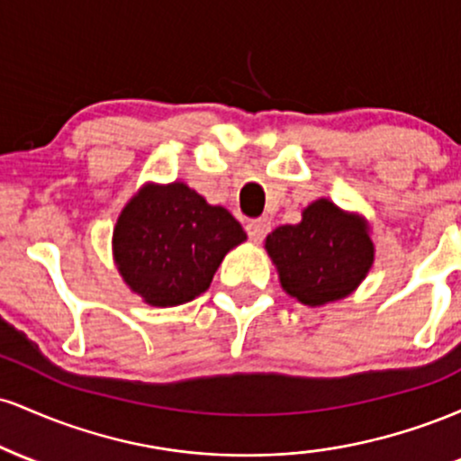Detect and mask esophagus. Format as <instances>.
<instances>
[{"label": "esophagus", "instance_id": "obj_1", "mask_svg": "<svg viewBox=\"0 0 461 461\" xmlns=\"http://www.w3.org/2000/svg\"><path fill=\"white\" fill-rule=\"evenodd\" d=\"M245 230H247V236L251 238L253 242H260V240H264V238H267L268 231H271V221H268V219H251V221H247Z\"/></svg>", "mask_w": 461, "mask_h": 461}]
</instances>
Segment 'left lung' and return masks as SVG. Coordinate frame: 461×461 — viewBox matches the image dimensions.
I'll list each match as a JSON object with an SVG mask.
<instances>
[{
  "instance_id": "1",
  "label": "left lung",
  "mask_w": 461,
  "mask_h": 461,
  "mask_svg": "<svg viewBox=\"0 0 461 461\" xmlns=\"http://www.w3.org/2000/svg\"><path fill=\"white\" fill-rule=\"evenodd\" d=\"M267 251L285 293L305 305L351 294L375 256L366 225L327 199L308 205L299 225H282L268 234Z\"/></svg>"
}]
</instances>
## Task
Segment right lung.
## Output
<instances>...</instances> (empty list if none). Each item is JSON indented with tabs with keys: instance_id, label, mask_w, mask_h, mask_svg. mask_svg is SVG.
<instances>
[{
	"instance_id": "add662e5",
	"label": "right lung",
	"mask_w": 461,
	"mask_h": 461,
	"mask_svg": "<svg viewBox=\"0 0 461 461\" xmlns=\"http://www.w3.org/2000/svg\"><path fill=\"white\" fill-rule=\"evenodd\" d=\"M238 221L186 184L147 186L114 227V260L149 305H182L210 288L225 253L245 240Z\"/></svg>"
}]
</instances>
